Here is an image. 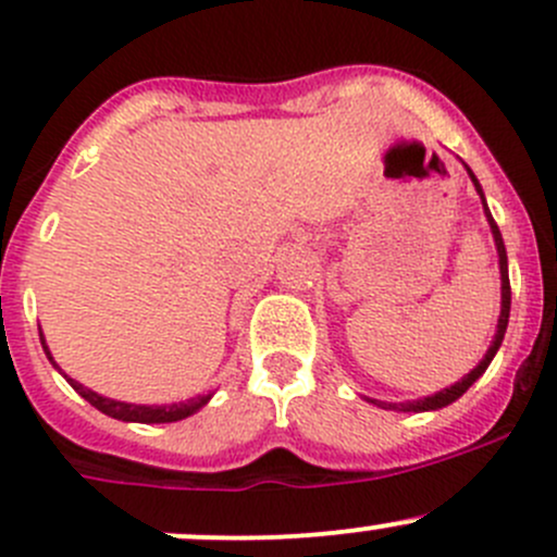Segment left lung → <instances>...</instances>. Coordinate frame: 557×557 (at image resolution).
Instances as JSON below:
<instances>
[{"label": "left lung", "instance_id": "8db88e82", "mask_svg": "<svg viewBox=\"0 0 557 557\" xmlns=\"http://www.w3.org/2000/svg\"><path fill=\"white\" fill-rule=\"evenodd\" d=\"M466 172H469L471 183H474L476 194H480V199H482V207H485V218H487V223H491V232H493V239H496V250H498V269H502V314H498V329H496V336H493V342H491V347H487L485 358H482V361L476 363V367L471 369V372L466 374L463 380H458V383H455V385L445 387V391L434 393V396L418 398V401H398V404H393V401H377V398H367V401L377 404V407H383V409H396V412H429V409H442V407H447V404H453L455 398H460V396H463V393L469 391V387L474 385L476 380L482 377V374H485V369L491 367L493 356H496V352H498V347H502V342H504V334H507V323H509V307H512V288H509V267H507V247H504L502 232H498L496 221H493L491 210H487L485 194H482V188H480V183H476L474 172H471L469 166H466Z\"/></svg>", "mask_w": 557, "mask_h": 557}]
</instances>
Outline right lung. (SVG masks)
Segmentation results:
<instances>
[{
	"mask_svg": "<svg viewBox=\"0 0 557 557\" xmlns=\"http://www.w3.org/2000/svg\"><path fill=\"white\" fill-rule=\"evenodd\" d=\"M39 342H42L45 347V356L50 358V363L55 367L53 356H50L48 345H45V336L42 331H39ZM59 369V367H55ZM61 372V369H59ZM64 374V372H61ZM66 377V374H64ZM66 383L75 387L77 393H81L83 398H86L91 407H97L99 412L110 414V418L115 420H126V423H174V420H183L188 418V414L199 412L201 407H205L207 401H210L212 393H207V396H196V398H188V401H180V404H164V407H148V404H126V401H115V398H107V396H99V393H94L91 387H83L77 380L66 377Z\"/></svg>",
	"mask_w": 557,
	"mask_h": 557,
	"instance_id": "obj_1",
	"label": "right lung"
}]
</instances>
